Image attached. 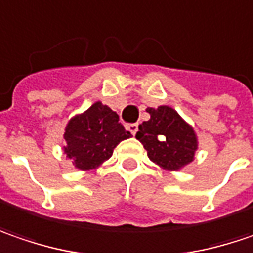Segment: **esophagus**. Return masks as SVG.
Wrapping results in <instances>:
<instances>
[{"label":"esophagus","mask_w":253,"mask_h":253,"mask_svg":"<svg viewBox=\"0 0 253 253\" xmlns=\"http://www.w3.org/2000/svg\"><path fill=\"white\" fill-rule=\"evenodd\" d=\"M126 129L129 131L131 133H136V131H138V124H126Z\"/></svg>","instance_id":"obj_1"}]
</instances>
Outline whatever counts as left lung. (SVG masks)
<instances>
[{
    "instance_id": "left-lung-1",
    "label": "left lung",
    "mask_w": 253,
    "mask_h": 253,
    "mask_svg": "<svg viewBox=\"0 0 253 253\" xmlns=\"http://www.w3.org/2000/svg\"><path fill=\"white\" fill-rule=\"evenodd\" d=\"M151 115L136 132V139L144 145L148 158L162 169L179 170L191 164L198 149L194 128L168 105L146 108Z\"/></svg>"
}]
</instances>
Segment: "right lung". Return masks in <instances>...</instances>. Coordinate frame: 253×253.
<instances>
[{"label": "right lung", "instance_id": "obj_1", "mask_svg": "<svg viewBox=\"0 0 253 253\" xmlns=\"http://www.w3.org/2000/svg\"><path fill=\"white\" fill-rule=\"evenodd\" d=\"M118 121V114L99 101L71 118L64 133V154L72 159L75 168L81 170L98 168L111 158L121 141L131 138V132L125 131Z\"/></svg>", "mask_w": 253, "mask_h": 253}]
</instances>
